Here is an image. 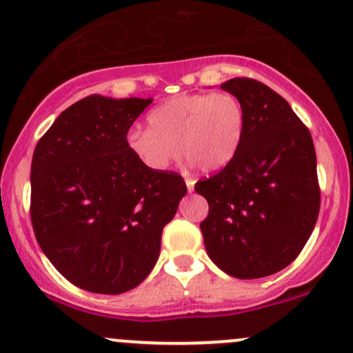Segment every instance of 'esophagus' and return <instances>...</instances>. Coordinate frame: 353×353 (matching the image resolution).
I'll use <instances>...</instances> for the list:
<instances>
[{
  "label": "esophagus",
  "mask_w": 353,
  "mask_h": 353,
  "mask_svg": "<svg viewBox=\"0 0 353 353\" xmlns=\"http://www.w3.org/2000/svg\"><path fill=\"white\" fill-rule=\"evenodd\" d=\"M194 184H196V182H194V179H190V177L185 179V185H188L189 192H192V190H194Z\"/></svg>",
  "instance_id": "obj_1"
}]
</instances>
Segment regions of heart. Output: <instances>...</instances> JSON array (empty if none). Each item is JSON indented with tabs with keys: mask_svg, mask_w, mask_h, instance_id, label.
Listing matches in <instances>:
<instances>
[{
	"mask_svg": "<svg viewBox=\"0 0 353 353\" xmlns=\"http://www.w3.org/2000/svg\"><path fill=\"white\" fill-rule=\"evenodd\" d=\"M148 125L149 129H131L125 136V145L144 168L165 171L182 152L189 163L212 172L236 156L244 136L245 112L232 92H194L154 108Z\"/></svg>",
	"mask_w": 353,
	"mask_h": 353,
	"instance_id": "heart-1",
	"label": "heart"
}]
</instances>
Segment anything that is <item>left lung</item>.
<instances>
[{
  "label": "left lung",
  "mask_w": 353,
  "mask_h": 353,
  "mask_svg": "<svg viewBox=\"0 0 353 353\" xmlns=\"http://www.w3.org/2000/svg\"><path fill=\"white\" fill-rule=\"evenodd\" d=\"M221 88L242 103L245 128L232 161L194 188L209 204L204 245L225 274L267 277L297 259L317 222L314 141L289 103L261 81L234 78Z\"/></svg>",
  "instance_id": "8db88e82"
}]
</instances>
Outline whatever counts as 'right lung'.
I'll use <instances>...</instances> for the list:
<instances>
[{
    "label": "right lung",
    "mask_w": 353,
    "mask_h": 353,
    "mask_svg": "<svg viewBox=\"0 0 353 353\" xmlns=\"http://www.w3.org/2000/svg\"><path fill=\"white\" fill-rule=\"evenodd\" d=\"M152 99L92 94L44 132L31 163V224L58 272L79 289L123 294L148 277L188 188L151 171L125 136Z\"/></svg>",
    "instance_id": "right-lung-1"
}]
</instances>
